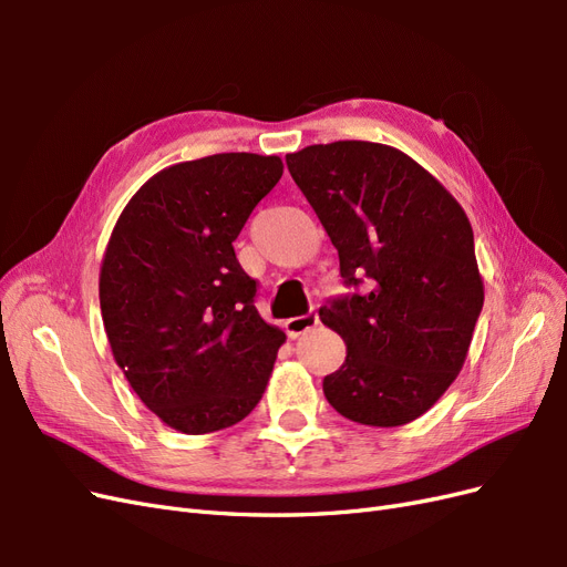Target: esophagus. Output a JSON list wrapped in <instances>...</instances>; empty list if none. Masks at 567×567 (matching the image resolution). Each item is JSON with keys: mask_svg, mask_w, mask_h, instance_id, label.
I'll list each match as a JSON object with an SVG mask.
<instances>
[{"mask_svg": "<svg viewBox=\"0 0 567 567\" xmlns=\"http://www.w3.org/2000/svg\"><path fill=\"white\" fill-rule=\"evenodd\" d=\"M317 323H319V312H317V310H310L307 315L286 319V333H288L290 338H298V336L307 333L310 329H315Z\"/></svg>", "mask_w": 567, "mask_h": 567, "instance_id": "1", "label": "esophagus"}]
</instances>
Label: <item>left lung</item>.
I'll return each mask as SVG.
<instances>
[{"instance_id": "1", "label": "left lung", "mask_w": 567, "mask_h": 567, "mask_svg": "<svg viewBox=\"0 0 567 567\" xmlns=\"http://www.w3.org/2000/svg\"><path fill=\"white\" fill-rule=\"evenodd\" d=\"M286 165L354 288L319 310L348 346L346 362L323 379L326 400L362 425L419 419L454 383L483 310L466 213L385 144H315L288 153Z\"/></svg>"}]
</instances>
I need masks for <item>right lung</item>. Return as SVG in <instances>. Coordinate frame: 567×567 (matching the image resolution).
<instances>
[{
	"instance_id": "right-lung-1",
	"label": "right lung",
	"mask_w": 567,
	"mask_h": 567,
	"mask_svg": "<svg viewBox=\"0 0 567 567\" xmlns=\"http://www.w3.org/2000/svg\"><path fill=\"white\" fill-rule=\"evenodd\" d=\"M284 175L279 156L215 153L153 175L115 221L99 277L104 329L132 390L186 435L244 421L284 331L255 310L234 241Z\"/></svg>"
}]
</instances>
